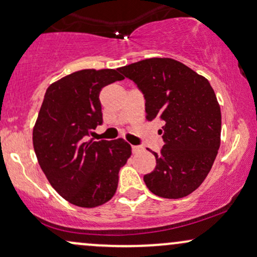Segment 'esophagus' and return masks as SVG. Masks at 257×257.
<instances>
[{"mask_svg":"<svg viewBox=\"0 0 257 257\" xmlns=\"http://www.w3.org/2000/svg\"><path fill=\"white\" fill-rule=\"evenodd\" d=\"M132 151H133V153H139V152L143 151V147L134 145V146H132Z\"/></svg>","mask_w":257,"mask_h":257,"instance_id":"obj_1","label":"esophagus"}]
</instances>
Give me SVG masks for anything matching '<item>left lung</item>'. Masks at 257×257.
Listing matches in <instances>:
<instances>
[{"instance_id": "obj_1", "label": "left lung", "mask_w": 257, "mask_h": 257, "mask_svg": "<svg viewBox=\"0 0 257 257\" xmlns=\"http://www.w3.org/2000/svg\"><path fill=\"white\" fill-rule=\"evenodd\" d=\"M145 98L146 119L163 122L164 146L152 152L156 168L144 176L150 191L178 199L199 187L220 147L221 111L205 77L170 58H151L119 67Z\"/></svg>"}]
</instances>
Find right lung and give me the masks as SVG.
Returning a JSON list of instances; mask_svg holds the SVG:
<instances>
[{
	"mask_svg": "<svg viewBox=\"0 0 257 257\" xmlns=\"http://www.w3.org/2000/svg\"><path fill=\"white\" fill-rule=\"evenodd\" d=\"M124 78L117 70H81L48 87L32 133L41 169L63 198L95 208L116 193L118 173L132 155L123 139L88 140L102 124L100 90Z\"/></svg>",
	"mask_w": 257,
	"mask_h": 257,
	"instance_id": "add662e5",
	"label": "right lung"
}]
</instances>
